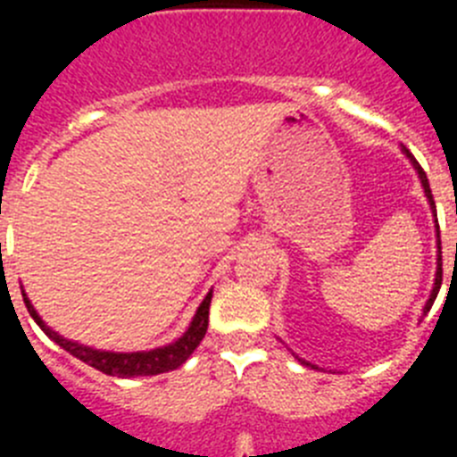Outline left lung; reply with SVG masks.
<instances>
[{
  "label": "left lung",
  "instance_id": "8db88e82",
  "mask_svg": "<svg viewBox=\"0 0 457 457\" xmlns=\"http://www.w3.org/2000/svg\"><path fill=\"white\" fill-rule=\"evenodd\" d=\"M403 151H405V155L410 157L411 160V164H414V169H417L419 171V179H421V183H423V189H426V196H428V201H430V205H433V210H435V199H433V192H430V183H428V176H426V171H423L421 169V164L417 162V160H414V155H411L410 151H407L405 146H403ZM435 217H437V212H435ZM437 236H439V224H437ZM439 245V268H437V278H435V288H433V295H430V300H428V304H426V311H430V306H433V302H435V297H437V293H439V286H442V240L437 242ZM302 361V359H300ZM302 364H304V361H302ZM311 366V364H309Z\"/></svg>",
  "mask_w": 457,
  "mask_h": 457
}]
</instances>
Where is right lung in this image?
<instances>
[{"label":"right lung","mask_w":457,"mask_h":457,"mask_svg":"<svg viewBox=\"0 0 457 457\" xmlns=\"http://www.w3.org/2000/svg\"><path fill=\"white\" fill-rule=\"evenodd\" d=\"M24 295V293H22ZM210 297L212 293L205 295V300L201 302L196 316H194L192 325H189L187 332L179 338L176 343L167 345V348H157L151 350V353H100V350L84 348V345H78V343L68 341V338L59 337L56 332H52L46 322L40 320L38 313L34 311L31 302L24 297V304H27V311L31 313L36 322L40 325V329L47 334L54 343H59L66 353H71L72 357L82 359L84 364L93 366V369L103 370L104 375H116V378H139V375H157V373H167V370L179 369L180 364L187 361L189 354L196 350L201 341H204L205 332H208V313H210Z\"/></svg>","instance_id":"right-lung-1"}]
</instances>
